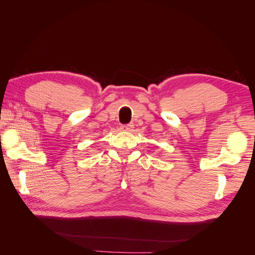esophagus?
Instances as JSON below:
<instances>
[{"label":"esophagus","mask_w":255,"mask_h":255,"mask_svg":"<svg viewBox=\"0 0 255 255\" xmlns=\"http://www.w3.org/2000/svg\"><path fill=\"white\" fill-rule=\"evenodd\" d=\"M120 128L122 130H126V132H132L134 128V125L133 123H129V125H123Z\"/></svg>","instance_id":"esophagus-1"}]
</instances>
